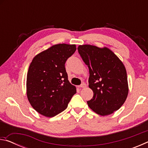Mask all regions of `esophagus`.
Returning a JSON list of instances; mask_svg holds the SVG:
<instances>
[{
    "mask_svg": "<svg viewBox=\"0 0 148 148\" xmlns=\"http://www.w3.org/2000/svg\"><path fill=\"white\" fill-rule=\"evenodd\" d=\"M78 87H79V88H85V87H86V84L83 83L82 84L80 85V86H79Z\"/></svg>",
    "mask_w": 148,
    "mask_h": 148,
    "instance_id": "obj_1",
    "label": "esophagus"
}]
</instances>
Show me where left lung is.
<instances>
[{"instance_id": "obj_1", "label": "left lung", "mask_w": 148, "mask_h": 148, "mask_svg": "<svg viewBox=\"0 0 148 148\" xmlns=\"http://www.w3.org/2000/svg\"><path fill=\"white\" fill-rule=\"evenodd\" d=\"M77 49L89 68V87L93 91L87 104L101 116L113 114L124 104L129 92L123 63L106 47L85 44L79 45Z\"/></svg>"}]
</instances>
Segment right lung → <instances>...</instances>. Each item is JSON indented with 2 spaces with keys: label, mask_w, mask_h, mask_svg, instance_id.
Listing matches in <instances>:
<instances>
[{
  "label": "right lung",
  "mask_w": 148,
  "mask_h": 148,
  "mask_svg": "<svg viewBox=\"0 0 148 148\" xmlns=\"http://www.w3.org/2000/svg\"><path fill=\"white\" fill-rule=\"evenodd\" d=\"M76 50L75 44H59L35 56L27 75V96L32 107L52 117L66 108L76 87L68 79L64 64Z\"/></svg>",
  "instance_id": "add662e5"
}]
</instances>
